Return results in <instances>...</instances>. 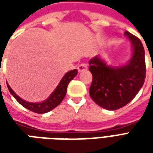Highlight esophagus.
<instances>
[{
    "label": "esophagus",
    "mask_w": 153,
    "mask_h": 153,
    "mask_svg": "<svg viewBox=\"0 0 153 153\" xmlns=\"http://www.w3.org/2000/svg\"><path fill=\"white\" fill-rule=\"evenodd\" d=\"M87 69H88V65L85 63L80 64L78 66V70H79V72H82L83 70H86Z\"/></svg>",
    "instance_id": "obj_1"
}]
</instances>
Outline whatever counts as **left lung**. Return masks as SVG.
Instances as JSON below:
<instances>
[{
  "label": "left lung",
  "instance_id": "8db88e82",
  "mask_svg": "<svg viewBox=\"0 0 153 153\" xmlns=\"http://www.w3.org/2000/svg\"><path fill=\"white\" fill-rule=\"evenodd\" d=\"M133 46V56L127 65L112 67L99 56L89 60L93 82L89 94L94 102L104 109H120L134 99L141 89L146 77L145 51L141 41L125 32Z\"/></svg>",
  "mask_w": 153,
  "mask_h": 153
}]
</instances>
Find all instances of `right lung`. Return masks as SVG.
I'll use <instances>...</instances> for the list:
<instances>
[{
	"mask_svg": "<svg viewBox=\"0 0 153 153\" xmlns=\"http://www.w3.org/2000/svg\"><path fill=\"white\" fill-rule=\"evenodd\" d=\"M77 74H78L77 70H70L68 73L65 74V76L62 78L60 83L58 84L56 88L55 89L53 93L51 94V96L46 101H44L41 103H32L26 102L25 100L21 99L18 95H16V93L11 89V88L10 87L9 84H7V87H8L10 93H11L13 97L18 101V102L21 104L23 106H25L26 109L29 110L33 112L43 114V113L50 111L51 110H53L55 107H56L58 105H60V102L63 101L65 94H66L68 84L74 77L76 76Z\"/></svg>",
	"mask_w": 153,
	"mask_h": 153,
	"instance_id": "add662e5",
	"label": "right lung"
}]
</instances>
